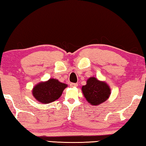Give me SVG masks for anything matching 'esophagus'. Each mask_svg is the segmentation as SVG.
Wrapping results in <instances>:
<instances>
[{
	"label": "esophagus",
	"instance_id": "1",
	"mask_svg": "<svg viewBox=\"0 0 146 146\" xmlns=\"http://www.w3.org/2000/svg\"><path fill=\"white\" fill-rule=\"evenodd\" d=\"M78 83H71L70 84V86L71 87H76V86H78Z\"/></svg>",
	"mask_w": 146,
	"mask_h": 146
}]
</instances>
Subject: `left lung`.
Wrapping results in <instances>:
<instances>
[{"label": "left lung", "mask_w": 146, "mask_h": 146, "mask_svg": "<svg viewBox=\"0 0 146 146\" xmlns=\"http://www.w3.org/2000/svg\"><path fill=\"white\" fill-rule=\"evenodd\" d=\"M86 101L90 104L98 106L109 98L111 90L107 83L91 77L86 81V85L81 88Z\"/></svg>", "instance_id": "obj_1"}]
</instances>
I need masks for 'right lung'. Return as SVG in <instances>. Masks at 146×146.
I'll return each mask as SVG.
<instances>
[{
    "instance_id": "add662e5",
    "label": "right lung",
    "mask_w": 146,
    "mask_h": 146,
    "mask_svg": "<svg viewBox=\"0 0 146 146\" xmlns=\"http://www.w3.org/2000/svg\"><path fill=\"white\" fill-rule=\"evenodd\" d=\"M66 86V84L52 78L45 82L38 83L34 86L33 96L40 103L48 104L60 98Z\"/></svg>"
}]
</instances>
